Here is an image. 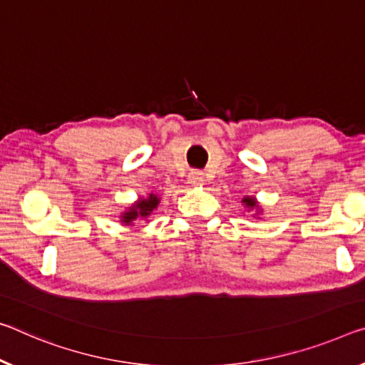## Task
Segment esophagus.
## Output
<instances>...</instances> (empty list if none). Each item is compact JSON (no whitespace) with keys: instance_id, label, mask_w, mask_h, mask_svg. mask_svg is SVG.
Returning a JSON list of instances; mask_svg holds the SVG:
<instances>
[{"instance_id":"esophagus-1","label":"esophagus","mask_w":365,"mask_h":365,"mask_svg":"<svg viewBox=\"0 0 365 365\" xmlns=\"http://www.w3.org/2000/svg\"><path fill=\"white\" fill-rule=\"evenodd\" d=\"M188 180H190V183H192V185H195V187H198V185H203L205 177H203V173H201V172L193 170V172H190Z\"/></svg>"}]
</instances>
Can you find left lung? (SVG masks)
I'll return each mask as SVG.
<instances>
[{"label":"left lung","mask_w":365,"mask_h":365,"mask_svg":"<svg viewBox=\"0 0 365 365\" xmlns=\"http://www.w3.org/2000/svg\"><path fill=\"white\" fill-rule=\"evenodd\" d=\"M242 203L245 205V207L248 211H253V210H257V214H259L262 211H259V206H258V203H257V200L253 198V196H245L244 200H242Z\"/></svg>","instance_id":"8db88e82"}]
</instances>
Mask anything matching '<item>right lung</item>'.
I'll list each match as a JSON object with an SVG mask.
<instances>
[{
    "mask_svg": "<svg viewBox=\"0 0 365 365\" xmlns=\"http://www.w3.org/2000/svg\"><path fill=\"white\" fill-rule=\"evenodd\" d=\"M159 203H160L159 196L154 195V193L149 195L148 198L138 200L135 205H131L128 210L121 214V216H120L121 222H123L125 225H131L133 221H135V219H138V217L146 219L149 214H151L155 210V207L159 206Z\"/></svg>",
    "mask_w": 365,
    "mask_h": 365,
    "instance_id": "right-lung-1",
    "label": "right lung"
}]
</instances>
